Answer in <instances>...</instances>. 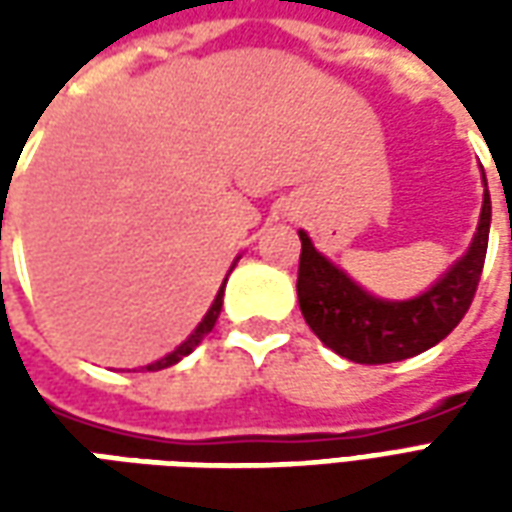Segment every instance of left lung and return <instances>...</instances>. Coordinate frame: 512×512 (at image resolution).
I'll use <instances>...</instances> for the list:
<instances>
[{
	"instance_id": "obj_1",
	"label": "left lung",
	"mask_w": 512,
	"mask_h": 512,
	"mask_svg": "<svg viewBox=\"0 0 512 512\" xmlns=\"http://www.w3.org/2000/svg\"><path fill=\"white\" fill-rule=\"evenodd\" d=\"M488 230L491 197L485 189L480 224L469 252L433 288L408 301L370 296L312 246L310 235L299 233L296 290L301 315L323 345L359 365H389L422 354L441 343L472 307L483 274Z\"/></svg>"
}]
</instances>
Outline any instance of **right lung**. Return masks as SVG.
<instances>
[{
    "instance_id": "right-lung-1",
    "label": "right lung",
    "mask_w": 512,
    "mask_h": 512,
    "mask_svg": "<svg viewBox=\"0 0 512 512\" xmlns=\"http://www.w3.org/2000/svg\"><path fill=\"white\" fill-rule=\"evenodd\" d=\"M224 282H227V279H224ZM222 296H224V285L219 288V293H216L211 310L205 312V318H202L200 326H197V329L189 334V340H186V343H180L178 348H175L172 354L164 356V359H158V362H153V365H147V370H164V367H172L175 362H180L183 356H189L191 351H194V348L202 343V337H205V334L211 332L213 326H216V318H219V312H222Z\"/></svg>"
}]
</instances>
